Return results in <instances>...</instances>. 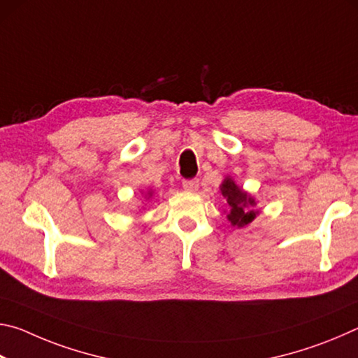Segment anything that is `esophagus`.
Masks as SVG:
<instances>
[{"label":"esophagus","instance_id":"1","mask_svg":"<svg viewBox=\"0 0 358 358\" xmlns=\"http://www.w3.org/2000/svg\"><path fill=\"white\" fill-rule=\"evenodd\" d=\"M199 187V180L191 178V180H183V189L186 191H197Z\"/></svg>","mask_w":358,"mask_h":358}]
</instances>
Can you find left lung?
<instances>
[{
    "label": "left lung",
    "instance_id": "obj_1",
    "mask_svg": "<svg viewBox=\"0 0 358 358\" xmlns=\"http://www.w3.org/2000/svg\"><path fill=\"white\" fill-rule=\"evenodd\" d=\"M222 196L226 197L230 213L227 220L232 222V226L245 227L256 217L257 211L251 210L254 205V199L234 183L232 178H226L221 186Z\"/></svg>",
    "mask_w": 358,
    "mask_h": 358
}]
</instances>
